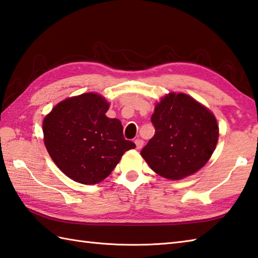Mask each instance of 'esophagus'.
<instances>
[{
    "label": "esophagus",
    "mask_w": 258,
    "mask_h": 258,
    "mask_svg": "<svg viewBox=\"0 0 258 258\" xmlns=\"http://www.w3.org/2000/svg\"><path fill=\"white\" fill-rule=\"evenodd\" d=\"M135 144H136L137 149H141V148H143V146H144V140L138 138V139L135 140Z\"/></svg>",
    "instance_id": "esophagus-1"
}]
</instances>
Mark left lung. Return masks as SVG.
<instances>
[{"instance_id":"left-lung-1","label":"left lung","mask_w":258,"mask_h":258,"mask_svg":"<svg viewBox=\"0 0 258 258\" xmlns=\"http://www.w3.org/2000/svg\"><path fill=\"white\" fill-rule=\"evenodd\" d=\"M155 136L141 156L159 176L179 180L206 165L216 148L218 124L212 111L185 93H169L151 115Z\"/></svg>"}]
</instances>
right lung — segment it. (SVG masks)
I'll list each match as a JSON object with an SVG mask.
<instances>
[{
  "label": "right lung",
  "mask_w": 258,
  "mask_h": 258,
  "mask_svg": "<svg viewBox=\"0 0 258 258\" xmlns=\"http://www.w3.org/2000/svg\"><path fill=\"white\" fill-rule=\"evenodd\" d=\"M108 109L106 99L89 92L63 100L44 118L46 150L72 180L85 185L102 181L124 152L136 148L124 139L120 120L107 117Z\"/></svg>",
  "instance_id": "add662e5"
}]
</instances>
